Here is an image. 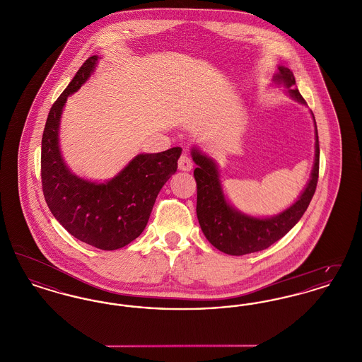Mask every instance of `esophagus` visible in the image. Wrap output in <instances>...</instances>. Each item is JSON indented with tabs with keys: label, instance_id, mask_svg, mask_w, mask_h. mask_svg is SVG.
<instances>
[{
	"label": "esophagus",
	"instance_id": "esophagus-1",
	"mask_svg": "<svg viewBox=\"0 0 362 362\" xmlns=\"http://www.w3.org/2000/svg\"><path fill=\"white\" fill-rule=\"evenodd\" d=\"M177 167L180 171H185V173H189L192 170V161L187 155L180 156L179 161H177Z\"/></svg>",
	"mask_w": 362,
	"mask_h": 362
}]
</instances>
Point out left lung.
<instances>
[{"label":"left lung","instance_id":"8db88e82","mask_svg":"<svg viewBox=\"0 0 362 362\" xmlns=\"http://www.w3.org/2000/svg\"><path fill=\"white\" fill-rule=\"evenodd\" d=\"M274 86H284L296 102L305 100L296 88L293 71L284 65L278 66L273 77ZM315 161L310 180L292 205L272 217H257L243 213L233 206L225 195L220 179V170L214 158L199 148H191L192 161L197 164L194 177L197 180V217L201 229L210 244L228 255H245L269 248L284 238L300 221L315 194L319 177V138L315 117Z\"/></svg>","mask_w":362,"mask_h":362}]
</instances>
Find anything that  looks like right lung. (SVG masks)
<instances>
[{
	"label": "right lung",
	"instance_id": "obj_1",
	"mask_svg": "<svg viewBox=\"0 0 362 362\" xmlns=\"http://www.w3.org/2000/svg\"><path fill=\"white\" fill-rule=\"evenodd\" d=\"M100 57H89L52 104L42 138V186L55 220L71 236L104 251L137 239L148 224L156 198L177 170L182 148L139 153L105 182L70 171L59 146L61 117L68 98L84 86Z\"/></svg>",
	"mask_w": 362,
	"mask_h": 362
}]
</instances>
